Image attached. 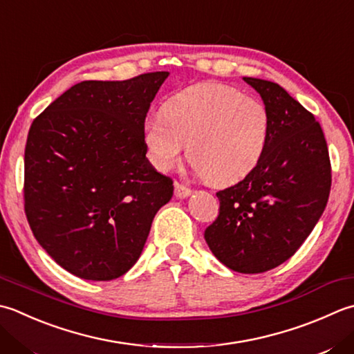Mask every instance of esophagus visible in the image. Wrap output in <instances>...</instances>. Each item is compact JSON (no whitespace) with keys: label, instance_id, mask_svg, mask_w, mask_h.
I'll return each mask as SVG.
<instances>
[{"label":"esophagus","instance_id":"obj_1","mask_svg":"<svg viewBox=\"0 0 354 354\" xmlns=\"http://www.w3.org/2000/svg\"><path fill=\"white\" fill-rule=\"evenodd\" d=\"M190 195H192L190 189H187V187H184L183 184H179V183L175 184V196L178 199H185V198H189Z\"/></svg>","mask_w":354,"mask_h":354}]
</instances>
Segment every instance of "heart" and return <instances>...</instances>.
Here are the masks:
<instances>
[{
	"instance_id": "heart-1",
	"label": "heart",
	"mask_w": 354,
	"mask_h": 354,
	"mask_svg": "<svg viewBox=\"0 0 354 354\" xmlns=\"http://www.w3.org/2000/svg\"><path fill=\"white\" fill-rule=\"evenodd\" d=\"M270 115L254 96L221 82H199L164 102L162 115L144 122L151 164L167 171L184 156L207 183L232 185L250 175L266 153Z\"/></svg>"
}]
</instances>
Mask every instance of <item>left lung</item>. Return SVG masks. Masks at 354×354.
Here are the masks:
<instances>
[{
    "instance_id": "obj_1",
    "label": "left lung",
    "mask_w": 354,
    "mask_h": 354,
    "mask_svg": "<svg viewBox=\"0 0 354 354\" xmlns=\"http://www.w3.org/2000/svg\"><path fill=\"white\" fill-rule=\"evenodd\" d=\"M244 81L268 110V144L250 175L216 193L219 214L204 238L225 267L253 274L281 266L308 238L327 205L331 165L308 110L276 82Z\"/></svg>"
}]
</instances>
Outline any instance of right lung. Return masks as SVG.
<instances>
[{"mask_svg":"<svg viewBox=\"0 0 354 354\" xmlns=\"http://www.w3.org/2000/svg\"><path fill=\"white\" fill-rule=\"evenodd\" d=\"M169 72L82 81L32 122L24 210L39 245L87 281L120 278L140 259L173 181L145 158L144 121Z\"/></svg>","mask_w":354,"mask_h":354,"instance_id":"1","label":"right lung"}]
</instances>
